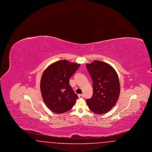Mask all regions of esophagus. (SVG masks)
Segmentation results:
<instances>
[{
    "instance_id": "esophagus-1",
    "label": "esophagus",
    "mask_w": 152,
    "mask_h": 152,
    "mask_svg": "<svg viewBox=\"0 0 152 152\" xmlns=\"http://www.w3.org/2000/svg\"><path fill=\"white\" fill-rule=\"evenodd\" d=\"M78 96H79V97L80 99L83 98V97H84V95H83V94H79Z\"/></svg>"
}]
</instances>
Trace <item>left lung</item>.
<instances>
[{
    "label": "left lung",
    "mask_w": 152,
    "mask_h": 152,
    "mask_svg": "<svg viewBox=\"0 0 152 152\" xmlns=\"http://www.w3.org/2000/svg\"><path fill=\"white\" fill-rule=\"evenodd\" d=\"M93 82L94 94L87 99L89 109L96 114H105L115 105L120 92L117 73L108 63L94 60L86 64Z\"/></svg>",
    "instance_id": "8db88e82"
}]
</instances>
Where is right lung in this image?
<instances>
[{"label": "right lung", "mask_w": 152, "mask_h": 152, "mask_svg": "<svg viewBox=\"0 0 152 152\" xmlns=\"http://www.w3.org/2000/svg\"><path fill=\"white\" fill-rule=\"evenodd\" d=\"M80 66L66 60L49 65L40 81V91L47 107L55 113L70 110L78 99L69 84V79Z\"/></svg>", "instance_id": "add662e5"}]
</instances>
